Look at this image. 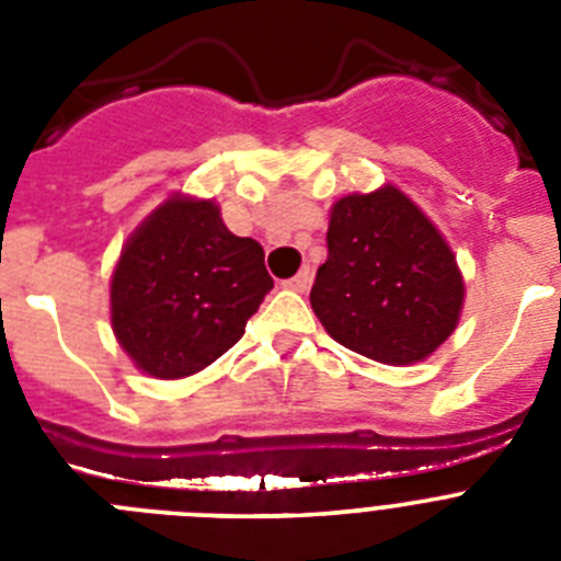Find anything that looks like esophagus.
<instances>
[{"instance_id": "1", "label": "esophagus", "mask_w": 561, "mask_h": 561, "mask_svg": "<svg viewBox=\"0 0 561 561\" xmlns=\"http://www.w3.org/2000/svg\"><path fill=\"white\" fill-rule=\"evenodd\" d=\"M309 284H311V270H309V266H304V270L297 272L295 277L284 280L286 289H295V291H306V289H309Z\"/></svg>"}]
</instances>
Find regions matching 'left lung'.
Returning a JSON list of instances; mask_svg holds the SVG:
<instances>
[{"mask_svg":"<svg viewBox=\"0 0 561 561\" xmlns=\"http://www.w3.org/2000/svg\"><path fill=\"white\" fill-rule=\"evenodd\" d=\"M311 309L340 345L388 365L433 354L458 325L463 280L433 221L396 187L334 205Z\"/></svg>","mask_w":561,"mask_h":561,"instance_id":"8db88e82","label":"left lung"}]
</instances>
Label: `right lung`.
Wrapping results in <instances>:
<instances>
[{"mask_svg": "<svg viewBox=\"0 0 561 561\" xmlns=\"http://www.w3.org/2000/svg\"><path fill=\"white\" fill-rule=\"evenodd\" d=\"M272 286L257 241L232 236L213 202L173 196L117 261L114 334L146 374L191 376L241 340Z\"/></svg>", "mask_w": 561, "mask_h": 561, "instance_id": "add662e5", "label": "right lung"}]
</instances>
